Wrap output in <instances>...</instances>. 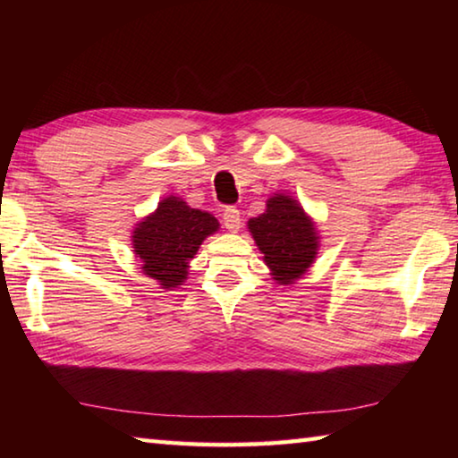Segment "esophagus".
<instances>
[{
    "mask_svg": "<svg viewBox=\"0 0 458 458\" xmlns=\"http://www.w3.org/2000/svg\"><path fill=\"white\" fill-rule=\"evenodd\" d=\"M222 222H224V226H226L228 232H238L240 224H242V218H240V212L236 210L234 206H228L222 214Z\"/></svg>",
    "mask_w": 458,
    "mask_h": 458,
    "instance_id": "esophagus-1",
    "label": "esophagus"
}]
</instances>
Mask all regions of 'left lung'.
Returning <instances> with one entry per match:
<instances>
[{"label":"left lung","instance_id":"1","mask_svg":"<svg viewBox=\"0 0 458 458\" xmlns=\"http://www.w3.org/2000/svg\"><path fill=\"white\" fill-rule=\"evenodd\" d=\"M246 224L270 276L278 284L293 286L313 267L321 236L315 220L297 198L276 191L267 199V210Z\"/></svg>","mask_w":458,"mask_h":458}]
</instances>
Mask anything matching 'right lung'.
Returning a JSON list of instances; mask_svg holds the SVG:
<instances>
[{"label": "right lung", "instance_id": "add662e5", "mask_svg": "<svg viewBox=\"0 0 458 458\" xmlns=\"http://www.w3.org/2000/svg\"><path fill=\"white\" fill-rule=\"evenodd\" d=\"M220 230L210 212L188 206L177 196H167L131 232L133 254L141 260L145 276L161 289L174 291L188 281L190 260L201 242Z\"/></svg>", "mask_w": 458, "mask_h": 458}]
</instances>
